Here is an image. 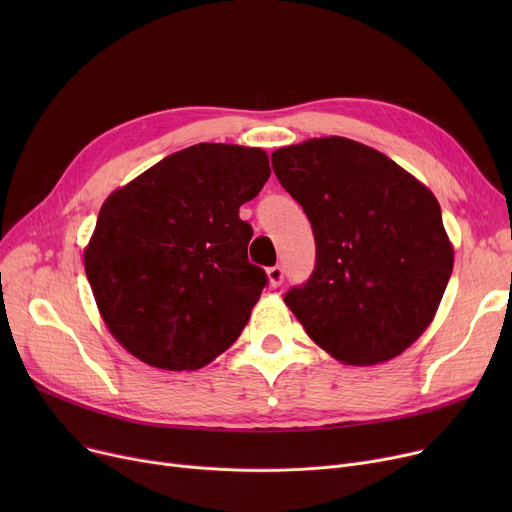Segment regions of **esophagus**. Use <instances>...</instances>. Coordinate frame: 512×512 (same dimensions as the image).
<instances>
[{"instance_id": "esophagus-1", "label": "esophagus", "mask_w": 512, "mask_h": 512, "mask_svg": "<svg viewBox=\"0 0 512 512\" xmlns=\"http://www.w3.org/2000/svg\"><path fill=\"white\" fill-rule=\"evenodd\" d=\"M267 278H270V286H274V288L282 286V282H284V267L282 265L270 267V270H267Z\"/></svg>"}]
</instances>
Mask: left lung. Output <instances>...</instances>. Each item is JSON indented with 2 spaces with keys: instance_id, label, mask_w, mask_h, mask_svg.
I'll list each match as a JSON object with an SVG mask.
<instances>
[{
  "instance_id": "1",
  "label": "left lung",
  "mask_w": 512,
  "mask_h": 512,
  "mask_svg": "<svg viewBox=\"0 0 512 512\" xmlns=\"http://www.w3.org/2000/svg\"><path fill=\"white\" fill-rule=\"evenodd\" d=\"M315 236V267L284 303L348 365L390 361L432 324L452 274L436 197L384 153L326 137L272 153Z\"/></svg>"
}]
</instances>
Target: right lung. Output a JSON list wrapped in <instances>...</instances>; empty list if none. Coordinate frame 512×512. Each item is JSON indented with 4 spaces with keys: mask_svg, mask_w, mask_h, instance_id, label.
Listing matches in <instances>:
<instances>
[{
    "mask_svg": "<svg viewBox=\"0 0 512 512\" xmlns=\"http://www.w3.org/2000/svg\"><path fill=\"white\" fill-rule=\"evenodd\" d=\"M265 151L199 143L164 157L103 203L85 272L116 340L147 365L182 371L240 336L267 286L238 209L270 178Z\"/></svg>",
    "mask_w": 512,
    "mask_h": 512,
    "instance_id": "add662e5",
    "label": "right lung"
}]
</instances>
